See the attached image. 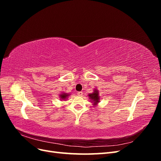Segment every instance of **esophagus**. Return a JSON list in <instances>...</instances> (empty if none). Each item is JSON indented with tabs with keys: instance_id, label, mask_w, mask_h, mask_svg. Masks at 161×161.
Here are the masks:
<instances>
[{
	"instance_id": "1",
	"label": "esophagus",
	"mask_w": 161,
	"mask_h": 161,
	"mask_svg": "<svg viewBox=\"0 0 161 161\" xmlns=\"http://www.w3.org/2000/svg\"><path fill=\"white\" fill-rule=\"evenodd\" d=\"M77 95H79V96H82V95H83V92H81V91H80V92H78V93H77Z\"/></svg>"
}]
</instances>
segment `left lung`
Listing matches in <instances>:
<instances>
[{"label": "left lung", "instance_id": "8db88e82", "mask_svg": "<svg viewBox=\"0 0 161 161\" xmlns=\"http://www.w3.org/2000/svg\"><path fill=\"white\" fill-rule=\"evenodd\" d=\"M88 96L89 97V99H91V101H92L93 105L95 106L99 103L100 96H99V91L97 89H94L93 92H92V93H89Z\"/></svg>", "mask_w": 161, "mask_h": 161}]
</instances>
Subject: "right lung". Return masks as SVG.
<instances>
[{
    "label": "right lung",
    "mask_w": 161,
    "mask_h": 161,
    "mask_svg": "<svg viewBox=\"0 0 161 161\" xmlns=\"http://www.w3.org/2000/svg\"><path fill=\"white\" fill-rule=\"evenodd\" d=\"M70 95V93H67V92H62L59 95L60 99L61 100H66L68 99V97Z\"/></svg>",
    "instance_id": "right-lung-1"
}]
</instances>
